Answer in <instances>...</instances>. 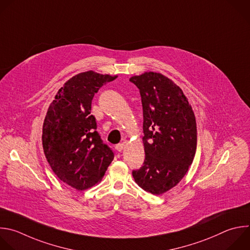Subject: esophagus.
Instances as JSON below:
<instances>
[{"label": "esophagus", "instance_id": "esophagus-1", "mask_svg": "<svg viewBox=\"0 0 250 250\" xmlns=\"http://www.w3.org/2000/svg\"><path fill=\"white\" fill-rule=\"evenodd\" d=\"M124 147H125V143H119V144L116 145V149H117V151H119V152H121V151L124 149Z\"/></svg>", "mask_w": 250, "mask_h": 250}]
</instances>
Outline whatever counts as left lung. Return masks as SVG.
Segmentation results:
<instances>
[{"label": "left lung", "instance_id": "1", "mask_svg": "<svg viewBox=\"0 0 250 250\" xmlns=\"http://www.w3.org/2000/svg\"><path fill=\"white\" fill-rule=\"evenodd\" d=\"M139 89L145 160L133 170L135 183L152 194L176 187L192 164L197 144L195 116L183 90L153 71L129 78Z\"/></svg>", "mask_w": 250, "mask_h": 250}]
</instances>
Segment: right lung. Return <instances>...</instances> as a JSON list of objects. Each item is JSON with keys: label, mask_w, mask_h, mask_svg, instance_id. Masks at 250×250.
Listing matches in <instances>:
<instances>
[{"label": "right lung", "mask_w": 250, "mask_h": 250, "mask_svg": "<svg viewBox=\"0 0 250 250\" xmlns=\"http://www.w3.org/2000/svg\"><path fill=\"white\" fill-rule=\"evenodd\" d=\"M115 78L92 70L72 76L58 91L45 117L42 144L46 159L57 177L77 190L100 182L115 157L90 115L95 93Z\"/></svg>", "instance_id": "obj_1"}]
</instances>
